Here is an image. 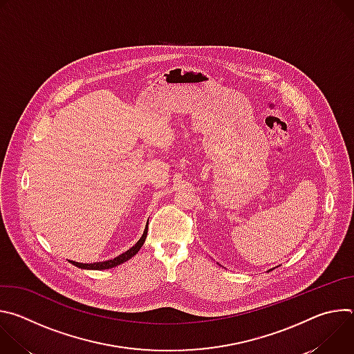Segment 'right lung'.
<instances>
[{"label": "right lung", "instance_id": "add662e5", "mask_svg": "<svg viewBox=\"0 0 354 354\" xmlns=\"http://www.w3.org/2000/svg\"><path fill=\"white\" fill-rule=\"evenodd\" d=\"M147 232H148V223L145 225V230L141 235V238L137 241L136 245H133L130 249H127L124 254L116 257L115 259H111V261H105V262H95V263H80V262H74V261H70V263H73L74 266L80 268V269H86V270H105V269H111V268H115L118 265H122L124 262H127L129 259H131L137 252L140 250V248L142 246V243L145 242V238H147Z\"/></svg>", "mask_w": 354, "mask_h": 354}]
</instances>
